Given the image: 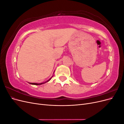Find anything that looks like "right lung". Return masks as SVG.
<instances>
[{"label": "right lung", "instance_id": "1", "mask_svg": "<svg viewBox=\"0 0 124 124\" xmlns=\"http://www.w3.org/2000/svg\"><path fill=\"white\" fill-rule=\"evenodd\" d=\"M53 77V76H52ZM52 77L50 78L49 80H47V81H46V82H43V83H29V84H32V85H41V84H44V83H46V82H48L51 79V78H52Z\"/></svg>", "mask_w": 124, "mask_h": 124}]
</instances>
